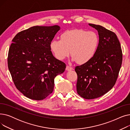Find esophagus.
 <instances>
[{"instance_id":"obj_1","label":"esophagus","mask_w":130,"mask_h":130,"mask_svg":"<svg viewBox=\"0 0 130 130\" xmlns=\"http://www.w3.org/2000/svg\"><path fill=\"white\" fill-rule=\"evenodd\" d=\"M73 68L69 66H67L66 67V70L67 71H71V70H73Z\"/></svg>"}]
</instances>
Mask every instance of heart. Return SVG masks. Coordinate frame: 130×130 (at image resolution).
<instances>
[{
  "label": "heart",
  "instance_id": "1",
  "mask_svg": "<svg viewBox=\"0 0 130 130\" xmlns=\"http://www.w3.org/2000/svg\"><path fill=\"white\" fill-rule=\"evenodd\" d=\"M99 38L93 31L82 29L68 30L61 34L60 39H53L50 47L55 56L63 60L72 55V60L79 64L88 62L94 56Z\"/></svg>",
  "mask_w": 130,
  "mask_h": 130
}]
</instances>
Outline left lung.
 Masks as SVG:
<instances>
[{"label":"left lung","mask_w":130,"mask_h":130,"mask_svg":"<svg viewBox=\"0 0 130 130\" xmlns=\"http://www.w3.org/2000/svg\"><path fill=\"white\" fill-rule=\"evenodd\" d=\"M99 37L97 50L88 62L76 66L77 93L85 99L99 98L115 84L122 62L121 45L116 34L104 27L89 24Z\"/></svg>","instance_id":"1"}]
</instances>
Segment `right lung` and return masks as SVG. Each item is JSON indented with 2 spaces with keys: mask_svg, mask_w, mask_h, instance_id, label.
I'll list each match as a JSON object with an SVG mask.
<instances>
[{
  "mask_svg": "<svg viewBox=\"0 0 130 130\" xmlns=\"http://www.w3.org/2000/svg\"><path fill=\"white\" fill-rule=\"evenodd\" d=\"M60 29L58 25L36 26L18 32L12 40L8 66L13 83L24 96L42 100L54 90V78L66 64L55 57L50 44Z\"/></svg>",
  "mask_w": 130,
  "mask_h": 130,
  "instance_id": "1",
  "label": "right lung"
}]
</instances>
